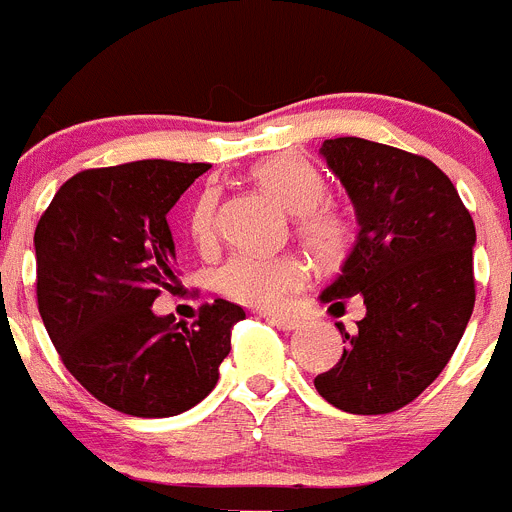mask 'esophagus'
Wrapping results in <instances>:
<instances>
[{"label": "esophagus", "mask_w": 512, "mask_h": 512, "mask_svg": "<svg viewBox=\"0 0 512 512\" xmlns=\"http://www.w3.org/2000/svg\"><path fill=\"white\" fill-rule=\"evenodd\" d=\"M271 325H277L279 330H295L300 328V320L297 318H289V315H266Z\"/></svg>", "instance_id": "1"}]
</instances>
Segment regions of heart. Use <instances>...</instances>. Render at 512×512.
Wrapping results in <instances>:
<instances>
[{"label": "heart", "mask_w": 512, "mask_h": 512, "mask_svg": "<svg viewBox=\"0 0 512 512\" xmlns=\"http://www.w3.org/2000/svg\"><path fill=\"white\" fill-rule=\"evenodd\" d=\"M253 182L295 217V233L320 261H336L354 241V217L325 197L323 174L297 156H271L251 169ZM189 238L202 253L217 248V194L202 192L187 220ZM310 266L300 253H241L223 266L217 287L228 300L253 310H279L305 287Z\"/></svg>", "instance_id": "1"}]
</instances>
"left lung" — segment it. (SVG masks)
<instances>
[{"label":"left lung","mask_w":512,"mask_h":512,"mask_svg":"<svg viewBox=\"0 0 512 512\" xmlns=\"http://www.w3.org/2000/svg\"><path fill=\"white\" fill-rule=\"evenodd\" d=\"M320 153L359 217V238L320 300L338 315L361 295L366 315L315 390L354 415L395 413L443 372L474 310V220L451 179L418 153L364 138Z\"/></svg>","instance_id":"8db88e82"}]
</instances>
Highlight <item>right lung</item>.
I'll return each mask as SVG.
<instances>
[{
	"mask_svg": "<svg viewBox=\"0 0 512 512\" xmlns=\"http://www.w3.org/2000/svg\"><path fill=\"white\" fill-rule=\"evenodd\" d=\"M207 169L148 158L79 171L35 228L45 330L76 382L125 415L169 418L205 400L246 318L228 300L205 302L189 328L151 310L176 282L166 212Z\"/></svg>",
	"mask_w": 512,
	"mask_h": 512,
	"instance_id": "obj_1",
	"label": "right lung"
}]
</instances>
